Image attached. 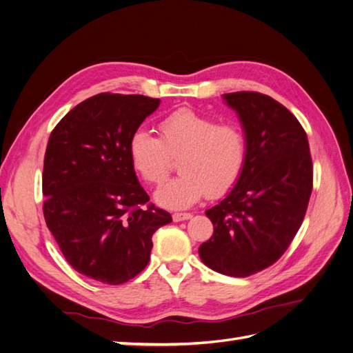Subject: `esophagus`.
<instances>
[{
    "instance_id": "esophagus-1",
    "label": "esophagus",
    "mask_w": 353,
    "mask_h": 353,
    "mask_svg": "<svg viewBox=\"0 0 353 353\" xmlns=\"http://www.w3.org/2000/svg\"><path fill=\"white\" fill-rule=\"evenodd\" d=\"M191 213H187V212H176V213H174L172 215V219H174V222H181V221H187V219H191Z\"/></svg>"
}]
</instances>
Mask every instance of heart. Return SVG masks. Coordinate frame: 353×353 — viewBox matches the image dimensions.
<instances>
[{"instance_id": "obj_1", "label": "heart", "mask_w": 353, "mask_h": 353, "mask_svg": "<svg viewBox=\"0 0 353 353\" xmlns=\"http://www.w3.org/2000/svg\"><path fill=\"white\" fill-rule=\"evenodd\" d=\"M162 140L135 131L128 154L135 172L148 184H160L169 172V154L179 156L181 175L160 185L154 200L168 209L193 206L203 196H221L236 184L248 157V143L237 123L181 109L159 123Z\"/></svg>"}]
</instances>
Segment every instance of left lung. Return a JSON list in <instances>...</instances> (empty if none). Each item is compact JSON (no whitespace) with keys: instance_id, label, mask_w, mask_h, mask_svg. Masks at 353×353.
<instances>
[{"instance_id":"1","label":"left lung","mask_w":353,"mask_h":353,"mask_svg":"<svg viewBox=\"0 0 353 353\" xmlns=\"http://www.w3.org/2000/svg\"><path fill=\"white\" fill-rule=\"evenodd\" d=\"M237 113L248 157L236 185L206 210L213 236L199 248L210 270L249 276L281 258L301 228L312 193V160L302 125L261 92L222 95Z\"/></svg>"}]
</instances>
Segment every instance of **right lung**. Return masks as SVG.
Here are the masks:
<instances>
[{
    "label": "right lung",
    "mask_w": 353,
    "mask_h": 353,
    "mask_svg": "<svg viewBox=\"0 0 353 353\" xmlns=\"http://www.w3.org/2000/svg\"><path fill=\"white\" fill-rule=\"evenodd\" d=\"M160 104L103 92L79 103L52 130L42 172L44 218L74 271L122 284L150 261L152 237L172 216L138 183L128 143Z\"/></svg>",
    "instance_id": "1"
}]
</instances>
